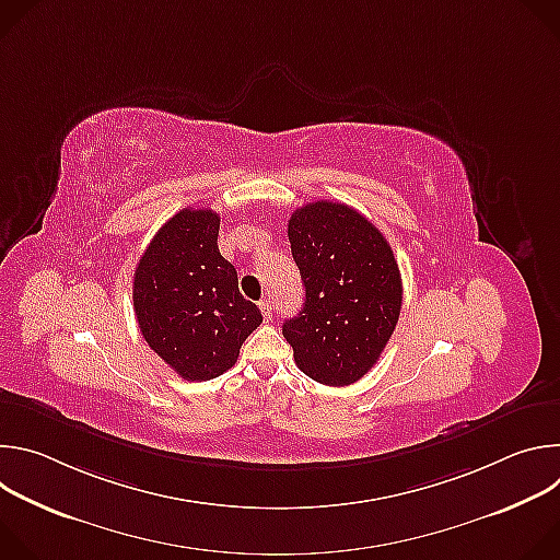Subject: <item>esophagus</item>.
<instances>
[{"mask_svg":"<svg viewBox=\"0 0 560 560\" xmlns=\"http://www.w3.org/2000/svg\"><path fill=\"white\" fill-rule=\"evenodd\" d=\"M259 310H261V314H264V318H266V322H270V318H272V301L270 299H261L259 301Z\"/></svg>","mask_w":560,"mask_h":560,"instance_id":"1","label":"esophagus"}]
</instances>
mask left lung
I'll return each mask as SVG.
<instances>
[{
  "instance_id": "left-lung-1",
  "label": "left lung",
  "mask_w": 560,
  "mask_h": 560,
  "mask_svg": "<svg viewBox=\"0 0 560 560\" xmlns=\"http://www.w3.org/2000/svg\"><path fill=\"white\" fill-rule=\"evenodd\" d=\"M294 264L305 285L303 310L283 324L294 361L310 378L343 387L378 361L404 303L387 238L354 208L314 201L288 221Z\"/></svg>"
}]
</instances>
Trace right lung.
<instances>
[{
  "instance_id": "obj_1",
  "label": "right lung",
  "mask_w": 560,
  "mask_h": 560,
  "mask_svg": "<svg viewBox=\"0 0 560 560\" xmlns=\"http://www.w3.org/2000/svg\"><path fill=\"white\" fill-rule=\"evenodd\" d=\"M219 221L208 208L179 210L152 236L135 270L139 330L186 381H210L230 370L264 322L219 253Z\"/></svg>"
}]
</instances>
